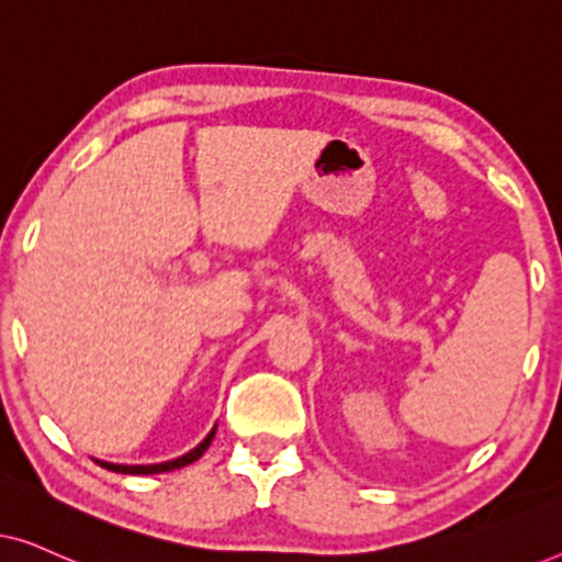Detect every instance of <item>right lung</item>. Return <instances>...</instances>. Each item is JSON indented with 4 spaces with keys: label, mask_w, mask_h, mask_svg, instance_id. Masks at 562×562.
Returning a JSON list of instances; mask_svg holds the SVG:
<instances>
[{
    "label": "right lung",
    "mask_w": 562,
    "mask_h": 562,
    "mask_svg": "<svg viewBox=\"0 0 562 562\" xmlns=\"http://www.w3.org/2000/svg\"><path fill=\"white\" fill-rule=\"evenodd\" d=\"M214 432H217V427H214L212 432L206 435L204 440L199 442L194 450H189L187 456H181V458H176V460H168V463H158V465H114V463H99V465L106 468V471H114V473H130V475H150V473H166V471H176V468H183V465L194 463V460L202 458V456H204V450L210 448V442H212Z\"/></svg>",
    "instance_id": "obj_1"
}]
</instances>
